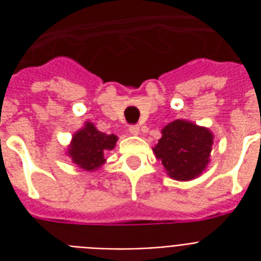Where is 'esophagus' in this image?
<instances>
[{
	"label": "esophagus",
	"mask_w": 261,
	"mask_h": 261,
	"mask_svg": "<svg viewBox=\"0 0 261 261\" xmlns=\"http://www.w3.org/2000/svg\"><path fill=\"white\" fill-rule=\"evenodd\" d=\"M128 133L131 135H138L139 134V127L138 126H130L128 127Z\"/></svg>",
	"instance_id": "34e87169"
}]
</instances>
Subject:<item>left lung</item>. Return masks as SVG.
<instances>
[{"label":"left lung","instance_id":"obj_1","mask_svg":"<svg viewBox=\"0 0 261 261\" xmlns=\"http://www.w3.org/2000/svg\"><path fill=\"white\" fill-rule=\"evenodd\" d=\"M210 128L176 119L161 130V138L153 147L167 174L177 181L199 177L210 164L214 143Z\"/></svg>","mask_w":261,"mask_h":261}]
</instances>
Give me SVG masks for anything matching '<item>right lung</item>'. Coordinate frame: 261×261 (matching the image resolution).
<instances>
[{
  "mask_svg": "<svg viewBox=\"0 0 261 261\" xmlns=\"http://www.w3.org/2000/svg\"><path fill=\"white\" fill-rule=\"evenodd\" d=\"M118 142L115 134H106L97 130L92 122H85L84 127L71 137L66 154L75 167L87 172L98 171L107 163L104 153L112 150Z\"/></svg>",
  "mask_w": 261,
  "mask_h": 261,
  "instance_id": "1",
  "label": "right lung"
}]
</instances>
